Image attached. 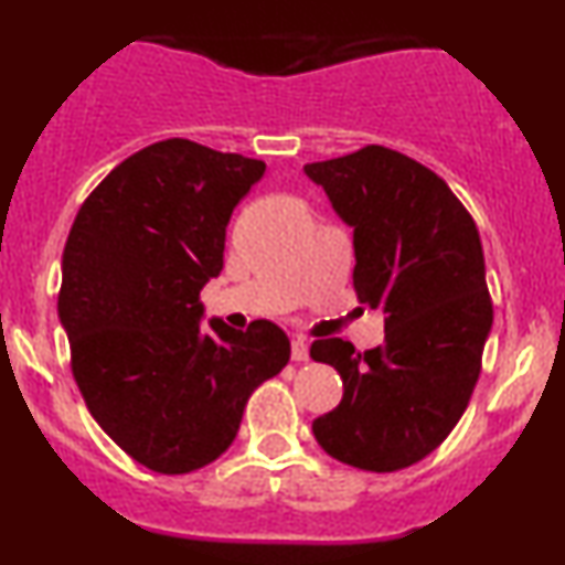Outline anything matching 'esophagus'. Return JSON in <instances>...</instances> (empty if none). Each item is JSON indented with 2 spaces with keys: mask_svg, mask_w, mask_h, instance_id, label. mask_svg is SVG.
<instances>
[{
  "mask_svg": "<svg viewBox=\"0 0 565 565\" xmlns=\"http://www.w3.org/2000/svg\"><path fill=\"white\" fill-rule=\"evenodd\" d=\"M291 361H297V364L308 361V340L305 337H295L291 340Z\"/></svg>",
  "mask_w": 565,
  "mask_h": 565,
  "instance_id": "1",
  "label": "esophagus"
}]
</instances>
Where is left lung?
<instances>
[{
  "label": "left lung",
  "instance_id": "8db88e82",
  "mask_svg": "<svg viewBox=\"0 0 565 565\" xmlns=\"http://www.w3.org/2000/svg\"><path fill=\"white\" fill-rule=\"evenodd\" d=\"M305 174L353 228L359 302L385 313L382 348L359 353L340 337L310 345L345 387L313 436L350 468L404 470L444 444L481 374L494 310L476 220L436 172L385 146Z\"/></svg>",
  "mask_w": 565,
  "mask_h": 565
}]
</instances>
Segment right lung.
Instances as JSON below:
<instances>
[{"label":"right lung","instance_id":"right-lung-1","mask_svg":"<svg viewBox=\"0 0 565 565\" xmlns=\"http://www.w3.org/2000/svg\"><path fill=\"white\" fill-rule=\"evenodd\" d=\"M265 161L185 138L114 167L84 199L63 249L57 316L95 423L148 470L215 462L244 406L289 364L274 321L201 327L199 291L223 270L225 228Z\"/></svg>","mask_w":565,"mask_h":565}]
</instances>
